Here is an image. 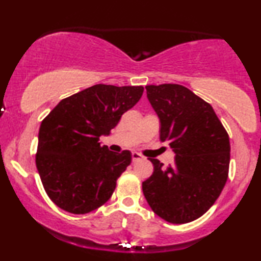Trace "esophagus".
Instances as JSON below:
<instances>
[{
    "label": "esophagus",
    "mask_w": 261,
    "mask_h": 261,
    "mask_svg": "<svg viewBox=\"0 0 261 261\" xmlns=\"http://www.w3.org/2000/svg\"><path fill=\"white\" fill-rule=\"evenodd\" d=\"M141 158H142V155L139 154V153H137V152L132 153V160H133V163L138 162V160H140Z\"/></svg>",
    "instance_id": "1"
}]
</instances>
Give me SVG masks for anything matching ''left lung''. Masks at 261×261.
<instances>
[{"label":"left lung","instance_id":"1","mask_svg":"<svg viewBox=\"0 0 261 261\" xmlns=\"http://www.w3.org/2000/svg\"><path fill=\"white\" fill-rule=\"evenodd\" d=\"M146 90L160 120V140L169 142L176 158L167 167L149 159L154 171L142 181V191L163 220L191 222L208 212L224 188L229 137L213 107L183 85H147Z\"/></svg>","mask_w":261,"mask_h":261}]
</instances>
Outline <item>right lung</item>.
I'll return each instance as SVG.
<instances>
[{
    "mask_svg": "<svg viewBox=\"0 0 261 261\" xmlns=\"http://www.w3.org/2000/svg\"><path fill=\"white\" fill-rule=\"evenodd\" d=\"M142 92V87L96 84L62 99L42 120L35 164L57 206L80 215L112 197L132 153L109 151L99 137L110 133Z\"/></svg>",
    "mask_w": 261,
    "mask_h": 261,
    "instance_id": "1",
    "label": "right lung"
}]
</instances>
